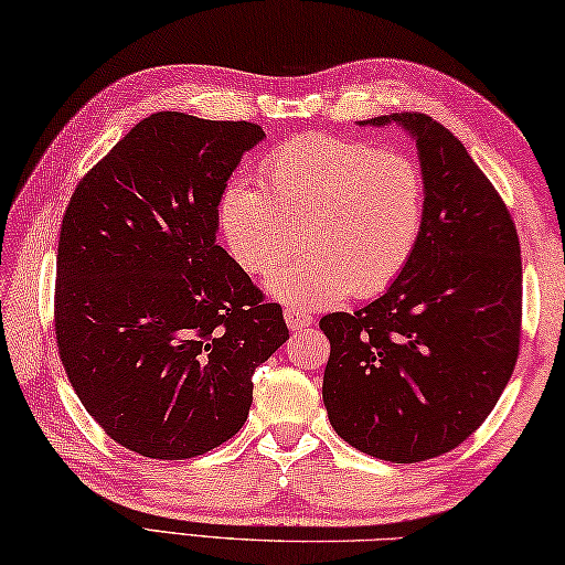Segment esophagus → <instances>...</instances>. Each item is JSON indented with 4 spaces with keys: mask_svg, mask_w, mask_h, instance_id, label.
<instances>
[{
    "mask_svg": "<svg viewBox=\"0 0 565 565\" xmlns=\"http://www.w3.org/2000/svg\"><path fill=\"white\" fill-rule=\"evenodd\" d=\"M285 322H288L290 330L298 332V330L310 328L312 326V318L305 316V312H300V310H285Z\"/></svg>",
    "mask_w": 565,
    "mask_h": 565,
    "instance_id": "esophagus-1",
    "label": "esophagus"
}]
</instances>
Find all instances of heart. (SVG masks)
Returning <instances> with one entry per match:
<instances>
[{
  "mask_svg": "<svg viewBox=\"0 0 565 565\" xmlns=\"http://www.w3.org/2000/svg\"><path fill=\"white\" fill-rule=\"evenodd\" d=\"M265 190L237 178L222 190L217 227L233 260L249 275H267L292 249L267 290L295 310H316L373 298L401 277L420 243L428 190L408 154L340 140L298 137L263 162Z\"/></svg>",
  "mask_w": 565,
  "mask_h": 565,
  "instance_id": "obj_1",
  "label": "heart"
}]
</instances>
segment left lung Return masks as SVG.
Returning a JSON list of instances; mask_svg holds the SVG:
<instances>
[{
  "mask_svg": "<svg viewBox=\"0 0 565 565\" xmlns=\"http://www.w3.org/2000/svg\"><path fill=\"white\" fill-rule=\"evenodd\" d=\"M360 125L408 132L428 190L413 260L381 298L320 320L330 425L391 463L473 436L511 381L521 343V245L491 180L450 129L420 113Z\"/></svg>",
  "mask_w": 565,
  "mask_h": 565,
  "instance_id": "1",
  "label": "left lung"
}]
</instances>
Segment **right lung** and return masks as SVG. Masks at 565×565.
Segmentation results:
<instances>
[{"instance_id": "obj_1", "label": "right lung", "mask_w": 565, "mask_h": 565, "mask_svg": "<svg viewBox=\"0 0 565 565\" xmlns=\"http://www.w3.org/2000/svg\"><path fill=\"white\" fill-rule=\"evenodd\" d=\"M260 125L154 113L74 190L54 330L74 393L119 446L195 458L243 428L282 310L217 245V202Z\"/></svg>"}]
</instances>
